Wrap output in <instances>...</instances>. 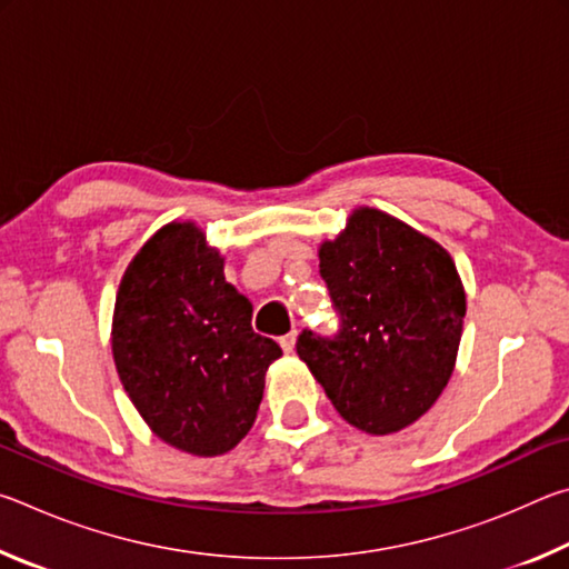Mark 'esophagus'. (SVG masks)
I'll list each match as a JSON object with an SVG mask.
<instances>
[{
  "label": "esophagus",
  "mask_w": 569,
  "mask_h": 569,
  "mask_svg": "<svg viewBox=\"0 0 569 569\" xmlns=\"http://www.w3.org/2000/svg\"><path fill=\"white\" fill-rule=\"evenodd\" d=\"M278 343H281V349H283L286 353H293V349H296V333L291 331V333L281 336V339H278Z\"/></svg>",
  "instance_id": "34e87169"
}]
</instances>
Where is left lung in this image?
<instances>
[{
	"label": "left lung",
	"mask_w": 569,
	"mask_h": 569,
	"mask_svg": "<svg viewBox=\"0 0 569 569\" xmlns=\"http://www.w3.org/2000/svg\"><path fill=\"white\" fill-rule=\"evenodd\" d=\"M319 258L339 331L303 329L298 356L356 429L391 435L409 427L455 371L467 313L455 261L431 238L373 208L356 210Z\"/></svg>",
	"instance_id": "left-lung-1"
}]
</instances>
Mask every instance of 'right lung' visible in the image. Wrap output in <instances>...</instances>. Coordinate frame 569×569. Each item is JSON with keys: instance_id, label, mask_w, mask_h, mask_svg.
<instances>
[{"instance_id": "obj_1", "label": "right lung", "mask_w": 569, "mask_h": 569, "mask_svg": "<svg viewBox=\"0 0 569 569\" xmlns=\"http://www.w3.org/2000/svg\"><path fill=\"white\" fill-rule=\"evenodd\" d=\"M192 223H170L130 263L114 301L112 353L134 409L182 451L216 457L253 427L281 346Z\"/></svg>"}]
</instances>
